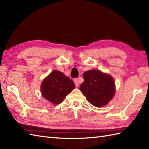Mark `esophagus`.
I'll return each mask as SVG.
<instances>
[{"mask_svg":"<svg viewBox=\"0 0 149 149\" xmlns=\"http://www.w3.org/2000/svg\"><path fill=\"white\" fill-rule=\"evenodd\" d=\"M74 83H75V86H76V87H78L79 86V81H78V79H75L74 80Z\"/></svg>","mask_w":149,"mask_h":149,"instance_id":"esophagus-1","label":"esophagus"}]
</instances>
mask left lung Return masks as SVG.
Returning a JSON list of instances; mask_svg holds the SVG:
<instances>
[{
  "instance_id": "1",
  "label": "left lung",
  "mask_w": 149,
  "mask_h": 149,
  "mask_svg": "<svg viewBox=\"0 0 149 149\" xmlns=\"http://www.w3.org/2000/svg\"><path fill=\"white\" fill-rule=\"evenodd\" d=\"M83 78L79 90L93 106L103 107L113 99L115 83L111 75L99 70H91L84 73Z\"/></svg>"
}]
</instances>
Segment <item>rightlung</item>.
<instances>
[{
  "label": "right lung",
  "instance_id": "1",
  "mask_svg": "<svg viewBox=\"0 0 149 149\" xmlns=\"http://www.w3.org/2000/svg\"><path fill=\"white\" fill-rule=\"evenodd\" d=\"M75 84L72 79L63 73L54 70L41 84L43 97L54 104H59L66 96L74 89Z\"/></svg>",
  "mask_w": 149,
  "mask_h": 149
}]
</instances>
